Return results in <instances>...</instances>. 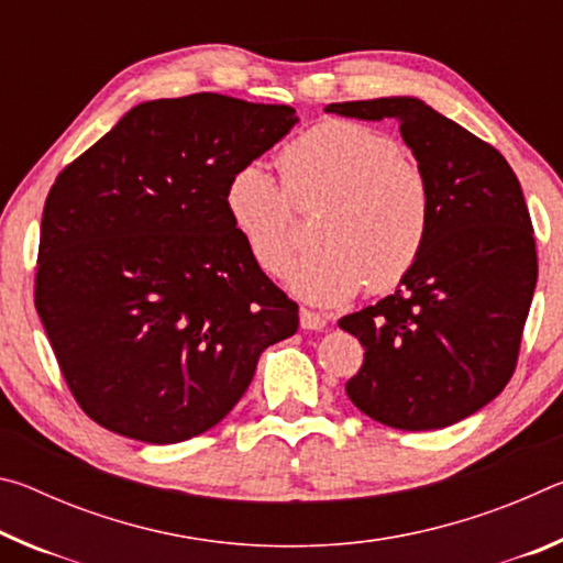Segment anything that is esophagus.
Here are the masks:
<instances>
[{
  "mask_svg": "<svg viewBox=\"0 0 563 563\" xmlns=\"http://www.w3.org/2000/svg\"><path fill=\"white\" fill-rule=\"evenodd\" d=\"M328 325V318L320 316L316 310H308V308H300V328L302 330H322Z\"/></svg>",
  "mask_w": 563,
  "mask_h": 563,
  "instance_id": "esophagus-1",
  "label": "esophagus"
}]
</instances>
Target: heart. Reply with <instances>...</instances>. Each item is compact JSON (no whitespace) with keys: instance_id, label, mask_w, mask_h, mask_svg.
I'll return each mask as SVG.
<instances>
[{"instance_id":"1","label":"heart","mask_w":563,"mask_h":563,"mask_svg":"<svg viewBox=\"0 0 563 563\" xmlns=\"http://www.w3.org/2000/svg\"><path fill=\"white\" fill-rule=\"evenodd\" d=\"M283 186L263 164L228 178L223 203L261 271L278 275L290 258L292 206L320 203L308 251L285 271L292 295L340 305L365 288H397L422 258L432 233V188L424 168L389 133L328 119L280 148Z\"/></svg>"}]
</instances>
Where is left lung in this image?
Returning <instances> with one entry per match:
<instances>
[{
	"instance_id": "obj_1",
	"label": "left lung",
	"mask_w": 563,
	"mask_h": 563,
	"mask_svg": "<svg viewBox=\"0 0 563 563\" xmlns=\"http://www.w3.org/2000/svg\"><path fill=\"white\" fill-rule=\"evenodd\" d=\"M325 111L395 119L432 188V233L415 271L338 322L365 347L347 397L395 430H442L489 405L517 367L539 273L519 178L497 148L415 97Z\"/></svg>"
}]
</instances>
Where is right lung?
Segmentation results:
<instances>
[{
	"mask_svg": "<svg viewBox=\"0 0 563 563\" xmlns=\"http://www.w3.org/2000/svg\"><path fill=\"white\" fill-rule=\"evenodd\" d=\"M285 103L190 93L133 107L46 196L34 305L79 407L174 444L211 430L298 305L225 213V184L288 133Z\"/></svg>",
	"mask_w": 563,
	"mask_h": 563,
	"instance_id": "add662e5",
	"label": "right lung"
}]
</instances>
